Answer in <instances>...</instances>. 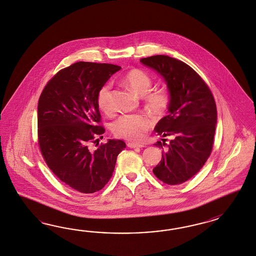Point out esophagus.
<instances>
[{
  "label": "esophagus",
  "instance_id": "obj_1",
  "mask_svg": "<svg viewBox=\"0 0 256 256\" xmlns=\"http://www.w3.org/2000/svg\"><path fill=\"white\" fill-rule=\"evenodd\" d=\"M128 146L130 148H144V146L142 144H134V142H128Z\"/></svg>",
  "mask_w": 256,
  "mask_h": 256
}]
</instances>
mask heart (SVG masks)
I'll list each match as a JSON object with an SVG mask.
<instances>
[{"label": "heart", "mask_w": 256, "mask_h": 256, "mask_svg": "<svg viewBox=\"0 0 256 256\" xmlns=\"http://www.w3.org/2000/svg\"><path fill=\"white\" fill-rule=\"evenodd\" d=\"M124 84L134 93L144 96L148 110L156 116H162L170 105V96L165 89L152 90L153 78L146 71L130 70L124 76ZM96 103L100 110L110 116L114 114L112 92L110 84L101 86L96 96ZM152 120L144 114H124L112 124V132L118 138L128 140H140L151 128Z\"/></svg>", "instance_id": "b5f03b06"}]
</instances>
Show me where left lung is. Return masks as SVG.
I'll return each instance as SVG.
<instances>
[{
	"mask_svg": "<svg viewBox=\"0 0 256 256\" xmlns=\"http://www.w3.org/2000/svg\"><path fill=\"white\" fill-rule=\"evenodd\" d=\"M156 71L167 84L170 94L169 114L155 128L162 142V160L153 169L160 180L178 185L192 178L208 160L213 148L217 124V108L212 93L190 66L167 55L140 59ZM172 136L168 144L165 136Z\"/></svg>",
	"mask_w": 256,
	"mask_h": 256,
	"instance_id": "8db88e82",
	"label": "left lung"
}]
</instances>
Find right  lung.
I'll use <instances>...</instances> for the list:
<instances>
[{
	"mask_svg": "<svg viewBox=\"0 0 256 256\" xmlns=\"http://www.w3.org/2000/svg\"><path fill=\"white\" fill-rule=\"evenodd\" d=\"M120 66L78 62L60 70L45 86L38 106V144L46 165L68 186L82 194L100 190L114 170L121 140L93 150L105 132L98 92Z\"/></svg>",
	"mask_w": 256,
	"mask_h": 256,
	"instance_id": "right-lung-1",
	"label": "right lung"
}]
</instances>
